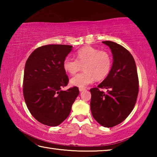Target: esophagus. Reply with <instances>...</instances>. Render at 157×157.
<instances>
[{
	"label": "esophagus",
	"mask_w": 157,
	"mask_h": 157,
	"mask_svg": "<svg viewBox=\"0 0 157 157\" xmlns=\"http://www.w3.org/2000/svg\"><path fill=\"white\" fill-rule=\"evenodd\" d=\"M79 91L82 92V91H85V90H86V89H84V88H79Z\"/></svg>",
	"instance_id": "34e87169"
}]
</instances>
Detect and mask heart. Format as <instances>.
Segmentation results:
<instances>
[{
  "mask_svg": "<svg viewBox=\"0 0 157 157\" xmlns=\"http://www.w3.org/2000/svg\"><path fill=\"white\" fill-rule=\"evenodd\" d=\"M76 56L77 59L68 56L63 62L64 71L72 75L84 67V72L71 79L72 86L86 87L96 79L100 80L105 78L110 72L112 60L107 52L100 51L92 46H85L77 52Z\"/></svg>",
  "mask_w": 157,
  "mask_h": 157,
  "instance_id": "obj_1",
  "label": "heart"
}]
</instances>
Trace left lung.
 Returning a JSON list of instances; mask_svg holds the SVG:
<instances>
[{
    "mask_svg": "<svg viewBox=\"0 0 157 157\" xmlns=\"http://www.w3.org/2000/svg\"><path fill=\"white\" fill-rule=\"evenodd\" d=\"M111 49V71L97 88L90 89L92 116L101 125L112 127L120 124L132 112L139 94V78L134 57L128 50L115 42L102 41ZM106 88L105 94L99 89Z\"/></svg>",
    "mask_w": 157,
    "mask_h": 157,
    "instance_id": "1",
    "label": "left lung"
}]
</instances>
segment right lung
I'll use <instances>...</instances> for the list:
<instances>
[{"instance_id": "obj_1", "label": "right lung", "mask_w": 157, "mask_h": 157, "mask_svg": "<svg viewBox=\"0 0 157 157\" xmlns=\"http://www.w3.org/2000/svg\"><path fill=\"white\" fill-rule=\"evenodd\" d=\"M72 49L69 45H46L34 50L26 61L23 90L26 105L36 121L48 126L59 125L67 118L79 94L76 86L61 89L68 82L63 62Z\"/></svg>"}]
</instances>
